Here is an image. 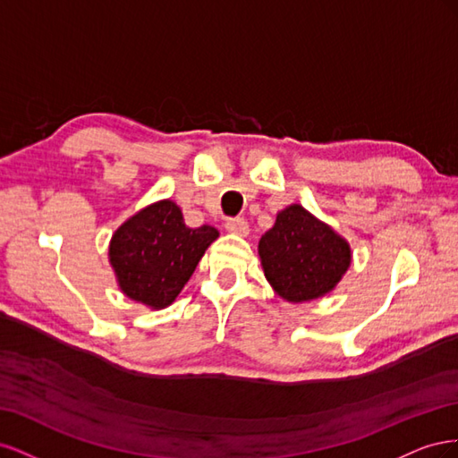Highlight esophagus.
I'll return each mask as SVG.
<instances>
[{
	"mask_svg": "<svg viewBox=\"0 0 458 458\" xmlns=\"http://www.w3.org/2000/svg\"><path fill=\"white\" fill-rule=\"evenodd\" d=\"M225 229L231 234H237V237H246V234H248V225H246L244 219H229L225 224Z\"/></svg>",
	"mask_w": 458,
	"mask_h": 458,
	"instance_id": "esophagus-1",
	"label": "esophagus"
}]
</instances>
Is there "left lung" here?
<instances>
[{
    "label": "left lung",
    "instance_id": "8db88e82",
    "mask_svg": "<svg viewBox=\"0 0 458 458\" xmlns=\"http://www.w3.org/2000/svg\"><path fill=\"white\" fill-rule=\"evenodd\" d=\"M258 254L267 283L290 303L330 294L352 266L350 242L300 204L276 214Z\"/></svg>",
    "mask_w": 458,
    "mask_h": 458
}]
</instances>
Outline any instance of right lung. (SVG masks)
<instances>
[{
	"mask_svg": "<svg viewBox=\"0 0 458 458\" xmlns=\"http://www.w3.org/2000/svg\"><path fill=\"white\" fill-rule=\"evenodd\" d=\"M217 229H191L179 206L164 199L135 212L114 231L108 261L120 290L150 310H164L179 296Z\"/></svg>",
	"mask_w": 458,
	"mask_h": 458,
	"instance_id": "obj_1",
	"label": "right lung"
}]
</instances>
